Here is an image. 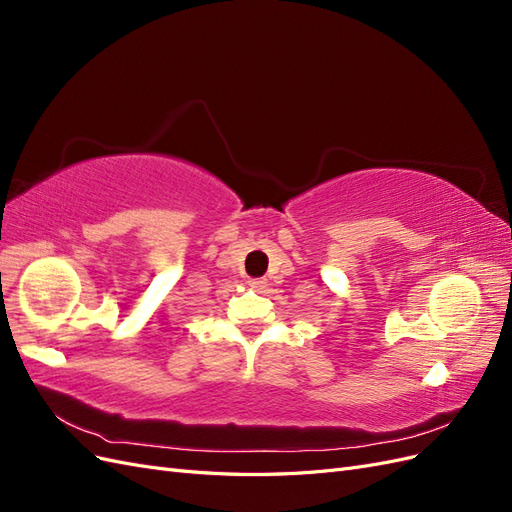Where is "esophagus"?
I'll return each mask as SVG.
<instances>
[{
  "label": "esophagus",
  "mask_w": 512,
  "mask_h": 512,
  "mask_svg": "<svg viewBox=\"0 0 512 512\" xmlns=\"http://www.w3.org/2000/svg\"><path fill=\"white\" fill-rule=\"evenodd\" d=\"M247 284H250L254 290H262V288H267V280H262V277H252V280L247 282Z\"/></svg>",
  "instance_id": "1"
}]
</instances>
